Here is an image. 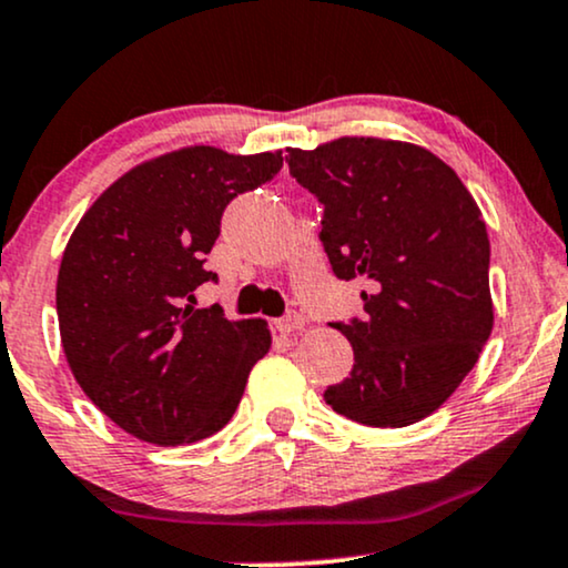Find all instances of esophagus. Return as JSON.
Masks as SVG:
<instances>
[{"instance_id":"34e87169","label":"esophagus","mask_w":568,"mask_h":568,"mask_svg":"<svg viewBox=\"0 0 568 568\" xmlns=\"http://www.w3.org/2000/svg\"><path fill=\"white\" fill-rule=\"evenodd\" d=\"M276 329L282 332V335H292V332H300V329H305V316L303 313H286L284 318H278L276 322Z\"/></svg>"}]
</instances>
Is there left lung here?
<instances>
[{"instance_id": "1", "label": "left lung", "mask_w": 568, "mask_h": 568, "mask_svg": "<svg viewBox=\"0 0 568 568\" xmlns=\"http://www.w3.org/2000/svg\"><path fill=\"white\" fill-rule=\"evenodd\" d=\"M290 175L324 204L337 278H364V318L332 324L353 369L324 390L337 415L404 428L433 415L491 335L489 236L476 199L436 153L383 138L290 149Z\"/></svg>"}]
</instances>
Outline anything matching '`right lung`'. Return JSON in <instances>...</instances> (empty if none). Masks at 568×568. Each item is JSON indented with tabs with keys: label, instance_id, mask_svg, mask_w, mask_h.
Listing matches in <instances>:
<instances>
[{
	"label": "right lung",
	"instance_id": "obj_1",
	"mask_svg": "<svg viewBox=\"0 0 568 568\" xmlns=\"http://www.w3.org/2000/svg\"><path fill=\"white\" fill-rule=\"evenodd\" d=\"M282 151L185 145L132 166L84 212L58 271V326L79 388L119 428L159 446L229 425L271 348L263 318L193 308L231 199L282 170Z\"/></svg>",
	"mask_w": 568,
	"mask_h": 568
}]
</instances>
